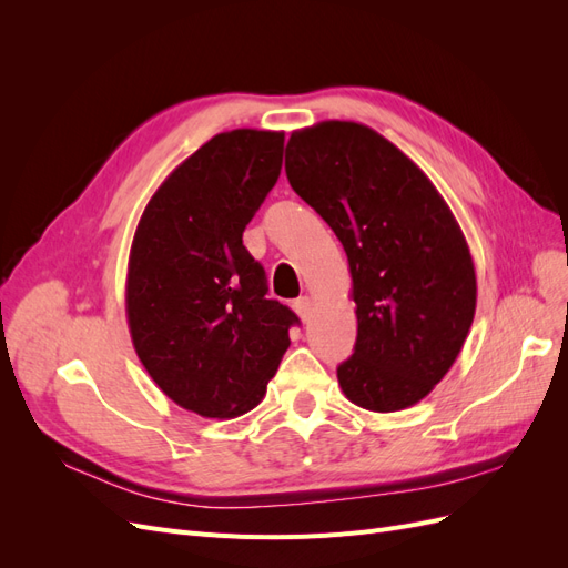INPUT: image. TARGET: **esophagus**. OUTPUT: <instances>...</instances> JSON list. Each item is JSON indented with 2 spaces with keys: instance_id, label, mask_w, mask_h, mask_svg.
Wrapping results in <instances>:
<instances>
[{
  "instance_id": "esophagus-1",
  "label": "esophagus",
  "mask_w": 568,
  "mask_h": 568,
  "mask_svg": "<svg viewBox=\"0 0 568 568\" xmlns=\"http://www.w3.org/2000/svg\"><path fill=\"white\" fill-rule=\"evenodd\" d=\"M294 307H296L298 317H301L303 322H307V320H311V315H313V298H311V296H301V298L294 303Z\"/></svg>"
}]
</instances>
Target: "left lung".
I'll use <instances>...</instances> for the list:
<instances>
[{
  "instance_id": "8db88e82",
  "label": "left lung",
  "mask_w": 568,
  "mask_h": 568,
  "mask_svg": "<svg viewBox=\"0 0 568 568\" xmlns=\"http://www.w3.org/2000/svg\"><path fill=\"white\" fill-rule=\"evenodd\" d=\"M284 168L348 255L357 341L336 369L341 390L372 412L417 405L453 367L476 313L453 211L417 163L351 120L296 130Z\"/></svg>"
}]
</instances>
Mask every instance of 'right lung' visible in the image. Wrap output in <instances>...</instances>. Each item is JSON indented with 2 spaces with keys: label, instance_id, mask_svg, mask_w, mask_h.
Returning <instances> with one entry per match:
<instances>
[{
  "label": "right lung",
  "instance_id": "obj_1",
  "mask_svg": "<svg viewBox=\"0 0 568 568\" xmlns=\"http://www.w3.org/2000/svg\"><path fill=\"white\" fill-rule=\"evenodd\" d=\"M284 132H220L151 196L125 284L134 351L180 407L232 419L263 400L298 317L267 298L242 236L282 170Z\"/></svg>",
  "mask_w": 568,
  "mask_h": 568
}]
</instances>
